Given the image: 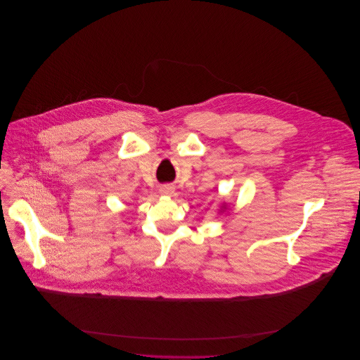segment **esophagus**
<instances>
[{
    "label": "esophagus",
    "instance_id": "1",
    "mask_svg": "<svg viewBox=\"0 0 360 360\" xmlns=\"http://www.w3.org/2000/svg\"><path fill=\"white\" fill-rule=\"evenodd\" d=\"M160 193L165 194V195H172L174 193V187L170 186V184H166V186H162L160 187Z\"/></svg>",
    "mask_w": 360,
    "mask_h": 360
}]
</instances>
